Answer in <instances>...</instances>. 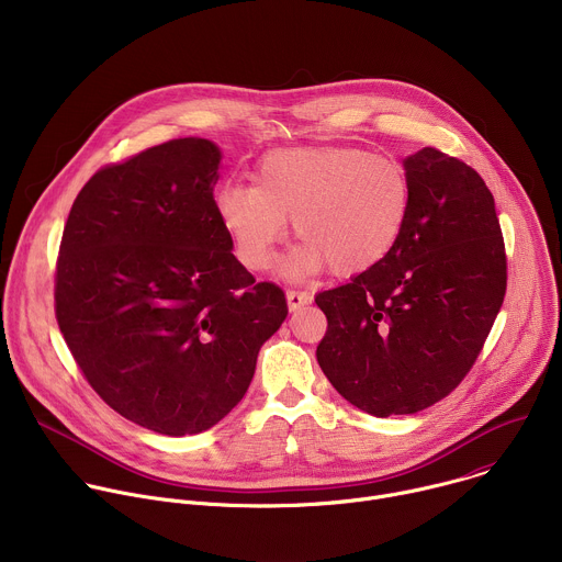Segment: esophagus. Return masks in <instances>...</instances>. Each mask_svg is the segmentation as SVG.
Returning <instances> with one entry per match:
<instances>
[{"label":"esophagus","mask_w":562,"mask_h":562,"mask_svg":"<svg viewBox=\"0 0 562 562\" xmlns=\"http://www.w3.org/2000/svg\"><path fill=\"white\" fill-rule=\"evenodd\" d=\"M286 302H289V308L295 311V308L308 304V302H311V295H308L306 291H302V289H289V291H286Z\"/></svg>","instance_id":"1"}]
</instances>
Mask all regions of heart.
I'll list each match as a JSON object with an SVG mask.
<instances>
[{"instance_id":"obj_1","label":"heart","mask_w":562,"mask_h":562,"mask_svg":"<svg viewBox=\"0 0 562 562\" xmlns=\"http://www.w3.org/2000/svg\"><path fill=\"white\" fill-rule=\"evenodd\" d=\"M256 187L226 182L215 195L217 215L237 260L262 271L293 217L302 245L286 273L329 265L353 276L384 260L403 235L412 209V180L397 159L358 146H297L265 155Z\"/></svg>"}]
</instances>
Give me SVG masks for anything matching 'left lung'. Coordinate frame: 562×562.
Instances as JSON below:
<instances>
[{"instance_id":"8db88e82","label":"left lung","mask_w":562,"mask_h":562,"mask_svg":"<svg viewBox=\"0 0 562 562\" xmlns=\"http://www.w3.org/2000/svg\"><path fill=\"white\" fill-rule=\"evenodd\" d=\"M412 209L391 254L315 295L327 315L317 362L358 409L423 412L469 373L507 291L494 195L471 167L434 146L405 159Z\"/></svg>"}]
</instances>
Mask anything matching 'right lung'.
<instances>
[{
  "instance_id": "right-lung-1",
  "label": "right lung",
  "mask_w": 562,
  "mask_h": 562,
  "mask_svg": "<svg viewBox=\"0 0 562 562\" xmlns=\"http://www.w3.org/2000/svg\"><path fill=\"white\" fill-rule=\"evenodd\" d=\"M220 150L169 139L77 193L55 267V317L87 382L126 420L200 434L245 397L284 291L233 256L213 198Z\"/></svg>"
}]
</instances>
